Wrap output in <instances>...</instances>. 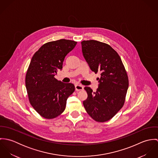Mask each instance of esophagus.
Wrapping results in <instances>:
<instances>
[{
	"label": "esophagus",
	"instance_id": "34e87169",
	"mask_svg": "<svg viewBox=\"0 0 158 158\" xmlns=\"http://www.w3.org/2000/svg\"><path fill=\"white\" fill-rule=\"evenodd\" d=\"M75 87V90H77V91L83 90V88H84L83 86V85H80V84H77V85H76Z\"/></svg>",
	"mask_w": 158,
	"mask_h": 158
}]
</instances>
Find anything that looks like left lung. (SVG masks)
Returning <instances> with one entry per match:
<instances>
[{"label":"left lung","instance_id":"1","mask_svg":"<svg viewBox=\"0 0 158 158\" xmlns=\"http://www.w3.org/2000/svg\"><path fill=\"white\" fill-rule=\"evenodd\" d=\"M82 52L91 70L100 73L96 92L85 87L88 98L83 105L97 122L110 120L122 108L128 88V77L121 58L108 44L95 40L83 41Z\"/></svg>","mask_w":158,"mask_h":158}]
</instances>
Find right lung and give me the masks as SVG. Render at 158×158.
I'll list each match as a JSON object with an SVG mask.
<instances>
[{"label": "right lung", "instance_id": "right-lung-1", "mask_svg": "<svg viewBox=\"0 0 158 158\" xmlns=\"http://www.w3.org/2000/svg\"><path fill=\"white\" fill-rule=\"evenodd\" d=\"M77 43L64 39L47 43L31 58L25 86L30 104L45 118H55L63 113L68 97L75 90L72 83H64L54 77L62 69L65 56Z\"/></svg>", "mask_w": 158, "mask_h": 158}]
</instances>
